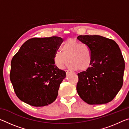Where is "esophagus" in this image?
<instances>
[{
  "label": "esophagus",
  "mask_w": 129,
  "mask_h": 129,
  "mask_svg": "<svg viewBox=\"0 0 129 129\" xmlns=\"http://www.w3.org/2000/svg\"><path fill=\"white\" fill-rule=\"evenodd\" d=\"M65 72H66V74H67V75H68V74L69 73V71H67V70H66V71H65Z\"/></svg>",
  "instance_id": "34e87169"
}]
</instances>
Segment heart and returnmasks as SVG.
Here are the masks:
<instances>
[{
    "label": "heart",
    "instance_id": "1",
    "mask_svg": "<svg viewBox=\"0 0 129 129\" xmlns=\"http://www.w3.org/2000/svg\"><path fill=\"white\" fill-rule=\"evenodd\" d=\"M61 51H56L53 56L54 64L60 69L64 68L68 62L72 70L85 71L92 61V52L88 44L74 39H68L63 43Z\"/></svg>",
    "mask_w": 129,
    "mask_h": 129
}]
</instances>
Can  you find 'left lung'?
I'll return each mask as SVG.
<instances>
[{
  "mask_svg": "<svg viewBox=\"0 0 129 129\" xmlns=\"http://www.w3.org/2000/svg\"><path fill=\"white\" fill-rule=\"evenodd\" d=\"M77 39L88 44L92 52L90 67L77 74L78 95L90 105L108 103L123 85L125 61L119 46L99 35H80Z\"/></svg>",
  "mask_w": 129,
  "mask_h": 129,
  "instance_id": "8db88e82",
  "label": "left lung"
}]
</instances>
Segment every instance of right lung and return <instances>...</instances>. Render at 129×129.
<instances>
[{
	"label": "right lung",
	"instance_id": "obj_1",
	"mask_svg": "<svg viewBox=\"0 0 129 129\" xmlns=\"http://www.w3.org/2000/svg\"><path fill=\"white\" fill-rule=\"evenodd\" d=\"M63 39L57 36L32 38L13 57L10 80L17 97L36 107L55 101L60 85L66 77L55 65L53 56Z\"/></svg>",
	"mask_w": 129,
	"mask_h": 129
}]
</instances>
